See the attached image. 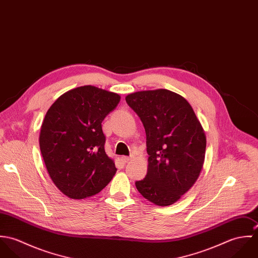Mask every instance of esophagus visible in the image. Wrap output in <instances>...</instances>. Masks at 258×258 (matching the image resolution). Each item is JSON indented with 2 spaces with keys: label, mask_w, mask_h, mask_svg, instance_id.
Instances as JSON below:
<instances>
[{
  "label": "esophagus",
  "mask_w": 258,
  "mask_h": 258,
  "mask_svg": "<svg viewBox=\"0 0 258 258\" xmlns=\"http://www.w3.org/2000/svg\"><path fill=\"white\" fill-rule=\"evenodd\" d=\"M121 160H122V162H123V163H128V162L131 160V157L124 156V157H122V158H121Z\"/></svg>",
  "instance_id": "esophagus-1"
}]
</instances>
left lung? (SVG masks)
Listing matches in <instances>:
<instances>
[{
    "instance_id": "left-lung-1",
    "label": "left lung",
    "mask_w": 258,
    "mask_h": 258,
    "mask_svg": "<svg viewBox=\"0 0 258 258\" xmlns=\"http://www.w3.org/2000/svg\"><path fill=\"white\" fill-rule=\"evenodd\" d=\"M125 99L140 117L147 137V175L135 183L136 187L154 205L171 206L201 174L207 146L205 130L190 104L173 91H137Z\"/></svg>"
}]
</instances>
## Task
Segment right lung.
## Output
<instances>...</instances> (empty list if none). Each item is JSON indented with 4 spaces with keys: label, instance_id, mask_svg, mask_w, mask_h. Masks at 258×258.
<instances>
[{
    "label": "right lung",
    "instance_id": "right-lung-1",
    "mask_svg": "<svg viewBox=\"0 0 258 258\" xmlns=\"http://www.w3.org/2000/svg\"><path fill=\"white\" fill-rule=\"evenodd\" d=\"M120 98L117 93L84 85L60 95L46 112L39 148L51 181L67 197H92L115 175L101 123Z\"/></svg>",
    "mask_w": 258,
    "mask_h": 258
}]
</instances>
